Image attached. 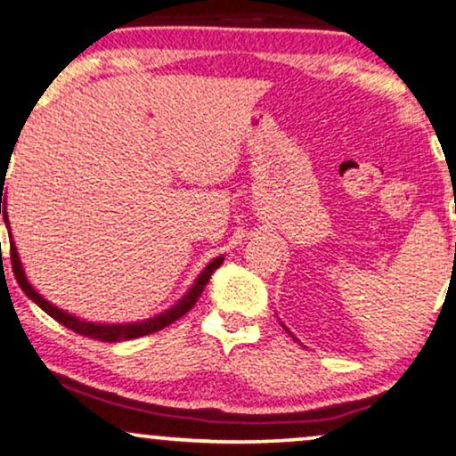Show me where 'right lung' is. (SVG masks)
I'll return each mask as SVG.
<instances>
[{
  "label": "right lung",
  "instance_id": "obj_1",
  "mask_svg": "<svg viewBox=\"0 0 456 456\" xmlns=\"http://www.w3.org/2000/svg\"><path fill=\"white\" fill-rule=\"evenodd\" d=\"M4 182H6V177H4V171L0 174V184L4 186ZM4 197V188H2V195ZM0 214L4 216V221L8 224V212H6V201H2L0 199ZM8 233H10V227H8ZM10 259H12V272H14V279H17L19 287L25 291V296L29 297V300H34L36 305L43 308L45 313H49L51 317L55 319V322H60L61 326H66L68 330H72V332L77 334H83V337H90V338H98V341H104V343H118V341H130V338H139V337H145V334H151V332H159L165 326H169V323H174L180 319L182 315H186L188 311H191L192 306H195V302L199 300V296H201V291L206 289L208 281H210V276L214 274V270L218 268V265L223 264V257H216L210 264L206 265V270L201 272V274L197 276L195 285L188 289V294L182 297L180 302H177L175 306H171L169 311L160 313V315L151 317V319H145V322H134V323H92V322H83V319H78L75 315H68L66 311H61V308H57L51 305L49 300H45L43 296L38 294V291L34 289V287L29 285L28 276H25V270L23 265H20V259H19V253H17V246L12 242V235H10Z\"/></svg>",
  "mask_w": 456,
  "mask_h": 456
}]
</instances>
